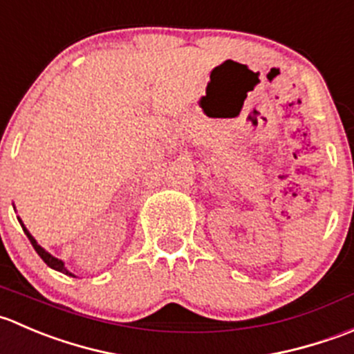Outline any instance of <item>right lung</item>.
Returning a JSON list of instances; mask_svg holds the SVG:
<instances>
[{"instance_id":"add662e5","label":"right lung","mask_w":354,"mask_h":354,"mask_svg":"<svg viewBox=\"0 0 354 354\" xmlns=\"http://www.w3.org/2000/svg\"><path fill=\"white\" fill-rule=\"evenodd\" d=\"M17 218H19V216H17ZM19 222H20V225H22V229H24V232H26V236L29 237L30 244H32V246H34V250H36V253L39 254L41 258H43V261H44V263L48 265V267H50V268H53V270H58V272H62V274H65V275H70V277H75V275H73L72 272H68V270H66L65 263H63L62 260H58V258H55L53 254H50V253H48L46 250H44V248H41L39 244H37V241L34 239V237L30 236V232H29V230L26 229V225H24V222H22V220L19 218Z\"/></svg>"}]
</instances>
